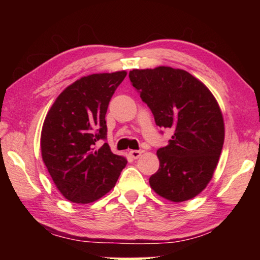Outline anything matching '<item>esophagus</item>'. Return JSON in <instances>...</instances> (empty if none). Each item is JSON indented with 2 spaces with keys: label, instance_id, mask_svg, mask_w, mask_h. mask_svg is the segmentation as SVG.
<instances>
[{
  "label": "esophagus",
  "instance_id": "obj_1",
  "mask_svg": "<svg viewBox=\"0 0 260 260\" xmlns=\"http://www.w3.org/2000/svg\"><path fill=\"white\" fill-rule=\"evenodd\" d=\"M129 155H130L133 158L136 159V158H138V157H140V156L142 155V150H130V151H129Z\"/></svg>",
  "mask_w": 260,
  "mask_h": 260
}]
</instances>
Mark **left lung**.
<instances>
[{
  "label": "left lung",
  "mask_w": 260,
  "mask_h": 260,
  "mask_svg": "<svg viewBox=\"0 0 260 260\" xmlns=\"http://www.w3.org/2000/svg\"><path fill=\"white\" fill-rule=\"evenodd\" d=\"M129 78L156 125L174 131L157 150L159 168L149 179L151 188L174 202L197 197L211 181L223 145V119L215 98L183 70H133Z\"/></svg>",
  "instance_id": "1"
}]
</instances>
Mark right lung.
Wrapping results in <instances>:
<instances>
[{
  "label": "right lung",
  "instance_id": "add662e5",
  "mask_svg": "<svg viewBox=\"0 0 260 260\" xmlns=\"http://www.w3.org/2000/svg\"><path fill=\"white\" fill-rule=\"evenodd\" d=\"M125 71L91 74L66 87L52 105L41 131V154L53 182L67 200L88 204L115 187L126 159L106 141L105 115Z\"/></svg>",
  "mask_w": 260,
  "mask_h": 260
}]
</instances>
